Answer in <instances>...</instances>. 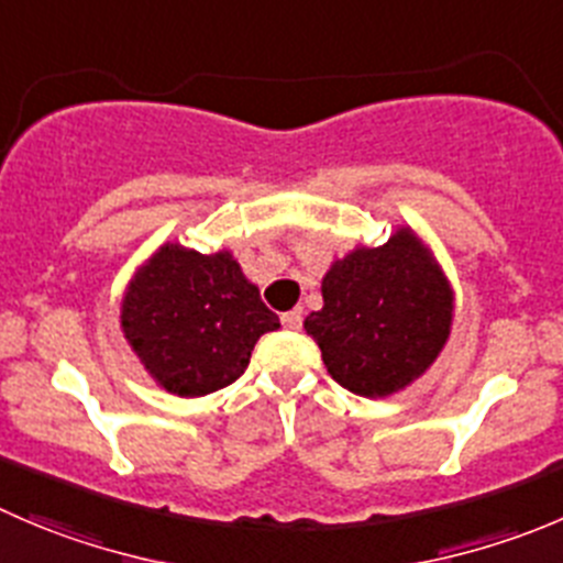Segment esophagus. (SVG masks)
Returning <instances> with one entry per match:
<instances>
[{"instance_id": "esophagus-1", "label": "esophagus", "mask_w": 563, "mask_h": 563, "mask_svg": "<svg viewBox=\"0 0 563 563\" xmlns=\"http://www.w3.org/2000/svg\"><path fill=\"white\" fill-rule=\"evenodd\" d=\"M280 321L288 330H302V310H288V313L280 316Z\"/></svg>"}]
</instances>
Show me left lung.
<instances>
[{
    "label": "left lung",
    "instance_id": "1",
    "mask_svg": "<svg viewBox=\"0 0 563 563\" xmlns=\"http://www.w3.org/2000/svg\"><path fill=\"white\" fill-rule=\"evenodd\" d=\"M321 310L305 319L332 379L365 398L404 390L432 368L454 324V288L409 225L382 247L332 261Z\"/></svg>",
    "mask_w": 563,
    "mask_h": 563
}]
</instances>
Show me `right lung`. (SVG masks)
Wrapping results in <instances>:
<instances>
[{
	"instance_id": "add662e5",
	"label": "right lung",
	"mask_w": 563,
	"mask_h": 563,
	"mask_svg": "<svg viewBox=\"0 0 563 563\" xmlns=\"http://www.w3.org/2000/svg\"><path fill=\"white\" fill-rule=\"evenodd\" d=\"M277 327L231 250L203 255L165 242L140 264L120 302L131 352L156 385L181 398L236 382L258 338Z\"/></svg>"
}]
</instances>
